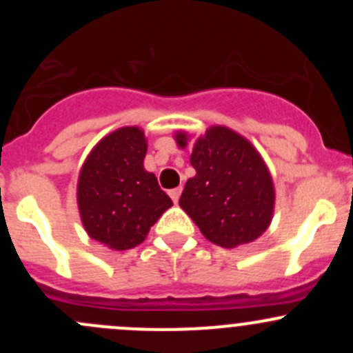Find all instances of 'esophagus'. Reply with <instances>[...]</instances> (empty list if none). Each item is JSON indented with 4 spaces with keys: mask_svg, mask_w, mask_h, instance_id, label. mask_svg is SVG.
<instances>
[{
    "mask_svg": "<svg viewBox=\"0 0 353 353\" xmlns=\"http://www.w3.org/2000/svg\"><path fill=\"white\" fill-rule=\"evenodd\" d=\"M181 191H183V188H174V190H170V191H169V196H170V199H172L174 203L179 201Z\"/></svg>",
    "mask_w": 353,
    "mask_h": 353,
    "instance_id": "obj_1",
    "label": "esophagus"
}]
</instances>
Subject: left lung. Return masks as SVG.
I'll return each instance as SVG.
<instances>
[{
    "instance_id": "1",
    "label": "left lung",
    "mask_w": 353,
    "mask_h": 353,
    "mask_svg": "<svg viewBox=\"0 0 353 353\" xmlns=\"http://www.w3.org/2000/svg\"><path fill=\"white\" fill-rule=\"evenodd\" d=\"M186 134H177L184 145ZM196 176L184 186L179 205L203 236L222 248L252 243L272 222L275 190L265 162L241 134L210 128L191 154Z\"/></svg>"
}]
</instances>
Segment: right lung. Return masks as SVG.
<instances>
[{"label": "right lung", "instance_id": "1", "mask_svg": "<svg viewBox=\"0 0 353 353\" xmlns=\"http://www.w3.org/2000/svg\"><path fill=\"white\" fill-rule=\"evenodd\" d=\"M147 141L140 128L105 137L81 167L78 208L92 239L116 251L137 248L167 208L170 198L143 169Z\"/></svg>", "mask_w": 353, "mask_h": 353}]
</instances>
